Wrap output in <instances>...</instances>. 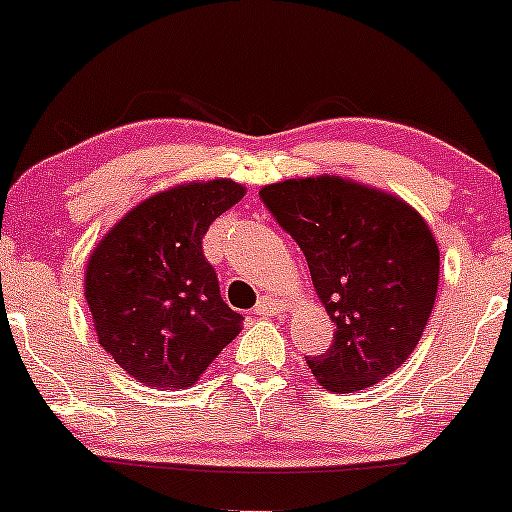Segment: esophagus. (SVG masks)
Returning <instances> with one entry per match:
<instances>
[{
	"label": "esophagus",
	"instance_id": "1",
	"mask_svg": "<svg viewBox=\"0 0 512 512\" xmlns=\"http://www.w3.org/2000/svg\"><path fill=\"white\" fill-rule=\"evenodd\" d=\"M282 311H284V303L279 301L277 296H262L255 306L257 316H277V313Z\"/></svg>",
	"mask_w": 512,
	"mask_h": 512
}]
</instances>
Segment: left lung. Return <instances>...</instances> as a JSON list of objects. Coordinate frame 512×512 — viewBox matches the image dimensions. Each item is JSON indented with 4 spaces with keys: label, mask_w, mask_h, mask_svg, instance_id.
<instances>
[{
    "label": "left lung",
    "mask_w": 512,
    "mask_h": 512,
    "mask_svg": "<svg viewBox=\"0 0 512 512\" xmlns=\"http://www.w3.org/2000/svg\"><path fill=\"white\" fill-rule=\"evenodd\" d=\"M260 196L299 243L335 323L330 350L306 357L318 384L352 393L396 372L418 345L440 284L428 221L401 196L335 174L284 179Z\"/></svg>",
    "instance_id": "obj_1"
}]
</instances>
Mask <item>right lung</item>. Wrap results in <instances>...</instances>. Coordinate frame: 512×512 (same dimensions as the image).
Instances as JSON below:
<instances>
[{
    "label": "right lung",
    "mask_w": 512,
    "mask_h": 512,
    "mask_svg": "<svg viewBox=\"0 0 512 512\" xmlns=\"http://www.w3.org/2000/svg\"><path fill=\"white\" fill-rule=\"evenodd\" d=\"M243 196L233 179L177 184L133 206L89 255L84 299L99 345L143 386H194L243 330L201 250Z\"/></svg>",
    "instance_id": "right-lung-1"
}]
</instances>
